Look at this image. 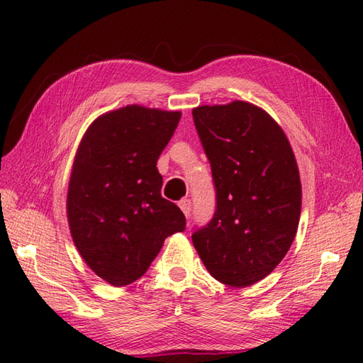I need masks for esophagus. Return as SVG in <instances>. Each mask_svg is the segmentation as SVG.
Returning <instances> with one entry per match:
<instances>
[{"instance_id": "34e87169", "label": "esophagus", "mask_w": 363, "mask_h": 363, "mask_svg": "<svg viewBox=\"0 0 363 363\" xmlns=\"http://www.w3.org/2000/svg\"><path fill=\"white\" fill-rule=\"evenodd\" d=\"M179 207H181V211L184 212V215H186V217H189L190 212H191V203H190V199H181V201H179Z\"/></svg>"}]
</instances>
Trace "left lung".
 <instances>
[{"label":"left lung","instance_id":"left-lung-1","mask_svg":"<svg viewBox=\"0 0 363 363\" xmlns=\"http://www.w3.org/2000/svg\"><path fill=\"white\" fill-rule=\"evenodd\" d=\"M191 115L217 190L213 218L191 242L212 277L248 287L272 273L295 240L303 198L295 154L259 106H198Z\"/></svg>","mask_w":363,"mask_h":363}]
</instances>
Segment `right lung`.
Segmentation results:
<instances>
[{"label": "right lung", "mask_w": 363, "mask_h": 363, "mask_svg": "<svg viewBox=\"0 0 363 363\" xmlns=\"http://www.w3.org/2000/svg\"><path fill=\"white\" fill-rule=\"evenodd\" d=\"M179 120L177 111L120 107L99 115L76 151L68 226L84 262L113 287L142 277L165 238L186 229L156 167Z\"/></svg>", "instance_id": "add662e5"}]
</instances>
